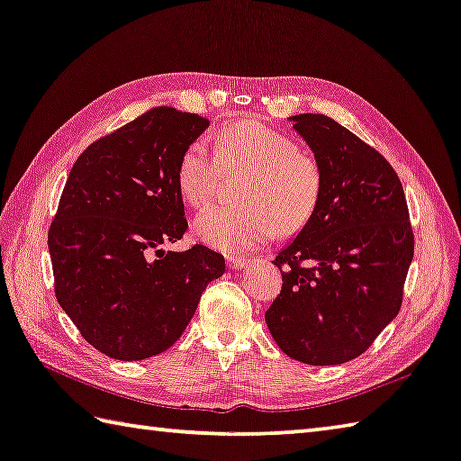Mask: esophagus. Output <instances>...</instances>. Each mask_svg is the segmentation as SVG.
Returning a JSON list of instances; mask_svg holds the SVG:
<instances>
[{
	"instance_id": "1",
	"label": "esophagus",
	"mask_w": 461,
	"mask_h": 461,
	"mask_svg": "<svg viewBox=\"0 0 461 461\" xmlns=\"http://www.w3.org/2000/svg\"><path fill=\"white\" fill-rule=\"evenodd\" d=\"M252 262V259L246 258H228V267L230 270H244V267Z\"/></svg>"
}]
</instances>
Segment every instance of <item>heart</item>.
Instances as JSON below:
<instances>
[{
  "instance_id": "1",
  "label": "heart",
  "mask_w": 461,
  "mask_h": 461,
  "mask_svg": "<svg viewBox=\"0 0 461 461\" xmlns=\"http://www.w3.org/2000/svg\"><path fill=\"white\" fill-rule=\"evenodd\" d=\"M220 165L249 171L241 207H209L195 217V236L230 254L249 252L276 233H296L312 220L322 195V173L314 158L280 131L256 119L225 124L215 137V155L195 139L177 163V187L187 203L203 207L215 195Z\"/></svg>"
}]
</instances>
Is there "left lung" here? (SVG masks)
Instances as JSON below:
<instances>
[{"mask_svg": "<svg viewBox=\"0 0 461 461\" xmlns=\"http://www.w3.org/2000/svg\"><path fill=\"white\" fill-rule=\"evenodd\" d=\"M322 173L316 213L276 256L282 290L266 324L306 365L363 355L397 316L413 259L403 185L379 150L324 114L290 116Z\"/></svg>", "mask_w": 461, "mask_h": 461, "instance_id": "8db88e82", "label": "left lung"}]
</instances>
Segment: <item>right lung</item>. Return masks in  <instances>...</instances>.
Listing matches in <instances>:
<instances>
[{
  "instance_id": "obj_1",
  "label": "right lung",
  "mask_w": 461,
  "mask_h": 461,
  "mask_svg": "<svg viewBox=\"0 0 461 461\" xmlns=\"http://www.w3.org/2000/svg\"><path fill=\"white\" fill-rule=\"evenodd\" d=\"M207 127L199 114L150 108L86 147L66 179L48 231L56 298L106 357L143 361L173 347L225 272L205 246L161 248L187 230L175 173Z\"/></svg>"
}]
</instances>
